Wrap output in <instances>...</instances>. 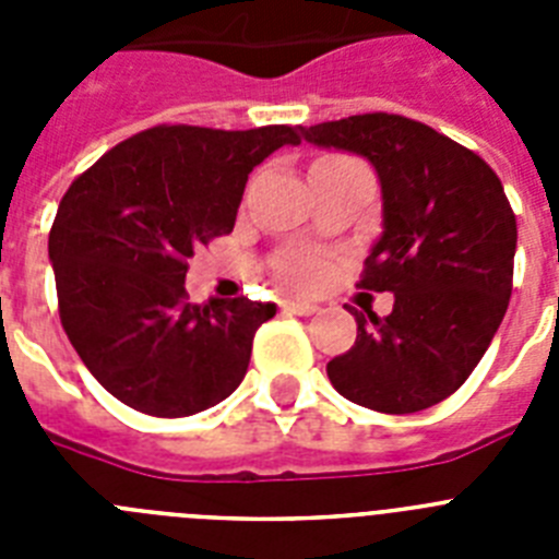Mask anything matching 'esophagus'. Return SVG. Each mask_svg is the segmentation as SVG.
Returning <instances> with one entry per match:
<instances>
[{
    "label": "esophagus",
    "instance_id": "esophagus-1",
    "mask_svg": "<svg viewBox=\"0 0 559 559\" xmlns=\"http://www.w3.org/2000/svg\"><path fill=\"white\" fill-rule=\"evenodd\" d=\"M283 310H285V313H296V316H313V313H319V308H316V305L299 302V299H285Z\"/></svg>",
    "mask_w": 559,
    "mask_h": 559
}]
</instances>
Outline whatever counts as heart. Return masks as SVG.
<instances>
[{
    "mask_svg": "<svg viewBox=\"0 0 559 559\" xmlns=\"http://www.w3.org/2000/svg\"><path fill=\"white\" fill-rule=\"evenodd\" d=\"M280 276L296 290H316L319 285L328 283L330 260L322 254H313V251H302V254H294L285 260Z\"/></svg>",
    "mask_w": 559,
    "mask_h": 559,
    "instance_id": "obj_1",
    "label": "heart"
}]
</instances>
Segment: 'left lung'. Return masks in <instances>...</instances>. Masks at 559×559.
I'll list each match as a JSON object with an SVG mask.
<instances>
[{
    "instance_id": "1",
    "label": "left lung",
    "mask_w": 559,
    "mask_h": 559,
    "mask_svg": "<svg viewBox=\"0 0 559 559\" xmlns=\"http://www.w3.org/2000/svg\"><path fill=\"white\" fill-rule=\"evenodd\" d=\"M302 136L369 159L383 192V235L358 285L394 294V308L386 319L349 308L358 335L328 364L330 383L372 412L437 406L471 378L510 305L518 224L501 179L400 114H355Z\"/></svg>"
}]
</instances>
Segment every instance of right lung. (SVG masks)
Instances as JSON below:
<instances>
[{"label":"right lung","instance_id":"1","mask_svg":"<svg viewBox=\"0 0 559 559\" xmlns=\"http://www.w3.org/2000/svg\"><path fill=\"white\" fill-rule=\"evenodd\" d=\"M290 126H156L100 156L49 229L58 313L108 394L151 417H190L229 397L274 302L187 299V260L235 229L249 173Z\"/></svg>","mask_w":559,"mask_h":559}]
</instances>
